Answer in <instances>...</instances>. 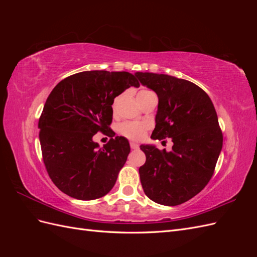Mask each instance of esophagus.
<instances>
[{
    "instance_id": "obj_1",
    "label": "esophagus",
    "mask_w": 257,
    "mask_h": 257,
    "mask_svg": "<svg viewBox=\"0 0 257 257\" xmlns=\"http://www.w3.org/2000/svg\"><path fill=\"white\" fill-rule=\"evenodd\" d=\"M130 146H131V148H132V149H133V150H136V149H138V148H139V146H138L136 143H134V142H131Z\"/></svg>"
}]
</instances>
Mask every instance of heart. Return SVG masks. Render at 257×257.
Wrapping results in <instances>:
<instances>
[{
    "mask_svg": "<svg viewBox=\"0 0 257 257\" xmlns=\"http://www.w3.org/2000/svg\"><path fill=\"white\" fill-rule=\"evenodd\" d=\"M145 92H151L148 90H142L139 93H145ZM148 128V125L144 122H131L126 121L123 122L119 125V133L126 137L131 141H141L144 138L146 131Z\"/></svg>",
    "mask_w": 257,
    "mask_h": 257,
    "instance_id": "obj_1",
    "label": "heart"
}]
</instances>
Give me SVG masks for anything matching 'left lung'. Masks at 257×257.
<instances>
[{
	"label": "left lung",
	"instance_id": "8db88e82",
	"mask_svg": "<svg viewBox=\"0 0 257 257\" xmlns=\"http://www.w3.org/2000/svg\"><path fill=\"white\" fill-rule=\"evenodd\" d=\"M159 97L152 139L172 138V151L142 145L146 163L139 168L144 192L160 205L177 206L203 190L211 179L223 146L214 106L198 85L176 77L135 73Z\"/></svg>",
	"mask_w": 257,
	"mask_h": 257
}]
</instances>
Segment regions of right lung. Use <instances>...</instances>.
Masks as SVG:
<instances>
[{"label":"right lung","instance_id":"obj_1","mask_svg":"<svg viewBox=\"0 0 257 257\" xmlns=\"http://www.w3.org/2000/svg\"><path fill=\"white\" fill-rule=\"evenodd\" d=\"M130 87H139L136 75L88 71L67 77L51 91L38 121L40 142L48 175L66 195L92 200L113 188L130 144L111 135L99 148L93 136L111 133V105Z\"/></svg>","mask_w":257,"mask_h":257}]
</instances>
